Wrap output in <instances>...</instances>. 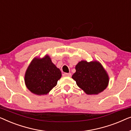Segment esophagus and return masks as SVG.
<instances>
[{
  "label": "esophagus",
  "mask_w": 131,
  "mask_h": 131,
  "mask_svg": "<svg viewBox=\"0 0 131 131\" xmlns=\"http://www.w3.org/2000/svg\"><path fill=\"white\" fill-rule=\"evenodd\" d=\"M63 76L70 77H71V73H63Z\"/></svg>",
  "instance_id": "34e87169"
}]
</instances>
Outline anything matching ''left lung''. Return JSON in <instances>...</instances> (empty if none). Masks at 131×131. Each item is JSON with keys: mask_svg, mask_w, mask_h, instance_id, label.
I'll return each mask as SVG.
<instances>
[{"mask_svg": "<svg viewBox=\"0 0 131 131\" xmlns=\"http://www.w3.org/2000/svg\"><path fill=\"white\" fill-rule=\"evenodd\" d=\"M72 78L86 94H98L108 86L109 77L102 64L97 60H82L75 66Z\"/></svg>", "mask_w": 131, "mask_h": 131, "instance_id": "8db88e82", "label": "left lung"}]
</instances>
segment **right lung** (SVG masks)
I'll list each match as a JSON object with an SVG mask.
<instances>
[{
    "label": "right lung",
    "mask_w": 131,
    "mask_h": 131,
    "mask_svg": "<svg viewBox=\"0 0 131 131\" xmlns=\"http://www.w3.org/2000/svg\"><path fill=\"white\" fill-rule=\"evenodd\" d=\"M62 77L58 68L49 55L43 58L36 57L32 60L25 73L27 88L36 95H46L58 83Z\"/></svg>",
    "instance_id": "right-lung-1"
}]
</instances>
